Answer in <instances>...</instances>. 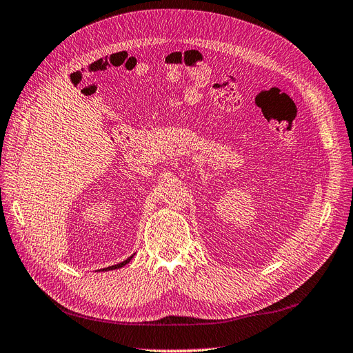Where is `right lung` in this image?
<instances>
[{
  "label": "right lung",
  "instance_id": "add662e5",
  "mask_svg": "<svg viewBox=\"0 0 353 353\" xmlns=\"http://www.w3.org/2000/svg\"><path fill=\"white\" fill-rule=\"evenodd\" d=\"M134 258V254L131 256V258H128L126 261H123V262H121V263H117V265H112V266H108V268H103V271H112V270H117V268H122V266H125L128 262H130L131 259Z\"/></svg>",
  "mask_w": 353,
  "mask_h": 353
}]
</instances>
